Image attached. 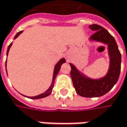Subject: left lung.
Returning a JSON list of instances; mask_svg holds the SVG:
<instances>
[{
  "label": "left lung",
  "mask_w": 127,
  "mask_h": 127,
  "mask_svg": "<svg viewBox=\"0 0 127 127\" xmlns=\"http://www.w3.org/2000/svg\"><path fill=\"white\" fill-rule=\"evenodd\" d=\"M92 31H96L90 37V40L102 42L108 46L109 68L107 74L100 79L94 80L82 74L74 64L71 67L70 76L76 92L84 97H98L110 91L118 81L121 71V53L113 36L105 28L96 24L90 25Z\"/></svg>",
  "instance_id": "left-lung-1"
}]
</instances>
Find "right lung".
I'll use <instances>...</instances> for the list:
<instances>
[{"label": "right lung", "instance_id": "add662e5", "mask_svg": "<svg viewBox=\"0 0 127 127\" xmlns=\"http://www.w3.org/2000/svg\"><path fill=\"white\" fill-rule=\"evenodd\" d=\"M23 32V31H20L18 32L15 36V38H17L18 36L21 34ZM12 46V42L10 44V45L8 47V50H7V53H6V55H7V56H8V52H9V50H10V47ZM7 62V61H6ZM6 62H5V68H6ZM65 63V59L64 58H62L59 62H58V63L56 64V65L55 66V69H54V72H53V82H52V84H51V85L50 87L48 88V90H47V91H45L44 93H42V94H40V95H37V96H28V97H30L31 99H41V98H44V97H46L48 95H50V94H51V92L53 91V87H54V83H55V77H56V76H57V74H58V72H59V71H60V67H61V65L63 64V63ZM7 72V71H6Z\"/></svg>", "mask_w": 127, "mask_h": 127}]
</instances>
